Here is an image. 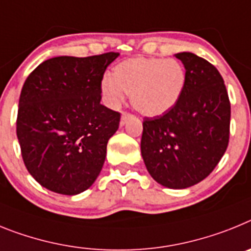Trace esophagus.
Masks as SVG:
<instances>
[{
    "mask_svg": "<svg viewBox=\"0 0 251 251\" xmlns=\"http://www.w3.org/2000/svg\"><path fill=\"white\" fill-rule=\"evenodd\" d=\"M130 117H131V115H130V113L123 112V115H121V121H120V125H121V126L125 125V124L127 123V120L130 119Z\"/></svg>",
    "mask_w": 251,
    "mask_h": 251,
    "instance_id": "obj_1",
    "label": "esophagus"
}]
</instances>
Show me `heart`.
Wrapping results in <instances>:
<instances>
[{
    "instance_id": "1",
    "label": "heart",
    "mask_w": 251,
    "mask_h": 251,
    "mask_svg": "<svg viewBox=\"0 0 251 251\" xmlns=\"http://www.w3.org/2000/svg\"><path fill=\"white\" fill-rule=\"evenodd\" d=\"M187 84V71L177 59L131 58L115 65L112 75L102 78L101 89L111 107H119L126 95L144 116H160L180 101Z\"/></svg>"
}]
</instances>
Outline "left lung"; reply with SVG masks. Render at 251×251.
<instances>
[{
	"label": "left lung",
	"mask_w": 251,
	"mask_h": 251,
	"mask_svg": "<svg viewBox=\"0 0 251 251\" xmlns=\"http://www.w3.org/2000/svg\"><path fill=\"white\" fill-rule=\"evenodd\" d=\"M187 71L182 99L160 116L145 117L141 155L148 172L168 188L195 186L215 169L230 139L231 106L221 74L193 53H178Z\"/></svg>",
	"instance_id": "1"
}]
</instances>
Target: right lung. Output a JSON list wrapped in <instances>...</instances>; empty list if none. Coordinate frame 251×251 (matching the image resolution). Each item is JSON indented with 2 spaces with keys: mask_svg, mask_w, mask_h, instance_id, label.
Masks as SVG:
<instances>
[{
  "mask_svg": "<svg viewBox=\"0 0 251 251\" xmlns=\"http://www.w3.org/2000/svg\"><path fill=\"white\" fill-rule=\"evenodd\" d=\"M119 53L56 56L26 78L19 100L16 134L34 179L60 195L92 186L106 159L120 112L101 104V82Z\"/></svg>",
  "mask_w": 251,
  "mask_h": 251,
  "instance_id": "1",
  "label": "right lung"
}]
</instances>
